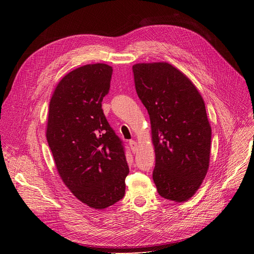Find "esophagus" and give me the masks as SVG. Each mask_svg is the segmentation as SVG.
Masks as SVG:
<instances>
[{
	"label": "esophagus",
	"mask_w": 254,
	"mask_h": 254,
	"mask_svg": "<svg viewBox=\"0 0 254 254\" xmlns=\"http://www.w3.org/2000/svg\"><path fill=\"white\" fill-rule=\"evenodd\" d=\"M128 144H129V147H130V150H131L132 152H135V151L137 150V146H138V145H137V142H136L135 140H130Z\"/></svg>",
	"instance_id": "1"
}]
</instances>
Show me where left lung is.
Instances as JSON below:
<instances>
[{
    "mask_svg": "<svg viewBox=\"0 0 254 254\" xmlns=\"http://www.w3.org/2000/svg\"><path fill=\"white\" fill-rule=\"evenodd\" d=\"M138 97L148 111L157 192L182 203L194 195L210 164L211 126L201 93L167 62L132 65Z\"/></svg>",
    "mask_w": 254,
    "mask_h": 254,
    "instance_id": "left-lung-1",
    "label": "left lung"
}]
</instances>
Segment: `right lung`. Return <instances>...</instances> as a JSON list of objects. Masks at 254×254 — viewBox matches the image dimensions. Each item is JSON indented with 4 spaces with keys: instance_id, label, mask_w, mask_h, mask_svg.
<instances>
[{
    "instance_id": "obj_1",
    "label": "right lung",
    "mask_w": 254,
    "mask_h": 254,
    "mask_svg": "<svg viewBox=\"0 0 254 254\" xmlns=\"http://www.w3.org/2000/svg\"><path fill=\"white\" fill-rule=\"evenodd\" d=\"M113 69L88 64L65 74L49 103L46 138L59 175L80 202L103 210L122 199L128 167L102 110Z\"/></svg>"
}]
</instances>
